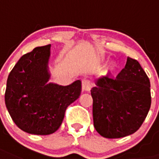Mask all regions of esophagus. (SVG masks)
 I'll use <instances>...</instances> for the list:
<instances>
[{
    "instance_id": "obj_1",
    "label": "esophagus",
    "mask_w": 159,
    "mask_h": 159,
    "mask_svg": "<svg viewBox=\"0 0 159 159\" xmlns=\"http://www.w3.org/2000/svg\"><path fill=\"white\" fill-rule=\"evenodd\" d=\"M82 86L84 91H90L91 86H92V83H91V82L89 79L84 78L82 81Z\"/></svg>"
}]
</instances>
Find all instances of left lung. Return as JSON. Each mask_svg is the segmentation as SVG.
<instances>
[{
    "label": "left lung",
    "mask_w": 159,
    "mask_h": 159,
    "mask_svg": "<svg viewBox=\"0 0 159 159\" xmlns=\"http://www.w3.org/2000/svg\"><path fill=\"white\" fill-rule=\"evenodd\" d=\"M91 93L94 126L105 138L135 133L150 109L149 77L139 62L130 57L117 77L108 73L97 79Z\"/></svg>",
    "instance_id": "left-lung-1"
}]
</instances>
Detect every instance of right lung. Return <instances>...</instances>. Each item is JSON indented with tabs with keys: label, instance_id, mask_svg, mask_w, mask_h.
Returning a JSON list of instances; mask_svg holds the SVG:
<instances>
[{
	"label": "right lung",
	"instance_id": "1",
	"mask_svg": "<svg viewBox=\"0 0 159 159\" xmlns=\"http://www.w3.org/2000/svg\"><path fill=\"white\" fill-rule=\"evenodd\" d=\"M50 45L22 56L10 73L5 102L17 126L34 135H50L62 124L68 105L78 99L82 83L64 86L47 83Z\"/></svg>",
	"mask_w": 159,
	"mask_h": 159
}]
</instances>
